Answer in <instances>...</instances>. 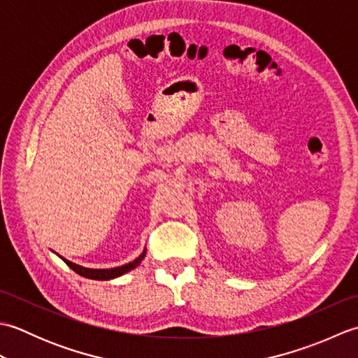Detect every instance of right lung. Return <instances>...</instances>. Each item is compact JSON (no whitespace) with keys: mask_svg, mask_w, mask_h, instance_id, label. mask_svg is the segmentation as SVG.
<instances>
[{"mask_svg":"<svg viewBox=\"0 0 358 358\" xmlns=\"http://www.w3.org/2000/svg\"><path fill=\"white\" fill-rule=\"evenodd\" d=\"M144 255H146V250H144V252L138 258H136V260L127 263V264H123V266H118V268H113V269H87V268H83V266L71 263L69 260H66V258H63V257L62 258H63V260L66 262V264L69 266L72 271L80 273L81 277L92 278V280H110V278H115V277L123 275V273H126L129 271H132L134 268H136V266L141 263Z\"/></svg>","mask_w":358,"mask_h":358,"instance_id":"add662e5","label":"right lung"}]
</instances>
